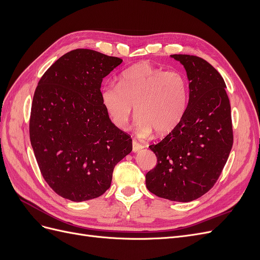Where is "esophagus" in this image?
<instances>
[{"instance_id":"obj_1","label":"esophagus","mask_w":260,"mask_h":260,"mask_svg":"<svg viewBox=\"0 0 260 260\" xmlns=\"http://www.w3.org/2000/svg\"><path fill=\"white\" fill-rule=\"evenodd\" d=\"M144 146L141 144V143H139L138 141H136V140H133L132 141V152L133 153H137V152H139L140 149H142Z\"/></svg>"}]
</instances>
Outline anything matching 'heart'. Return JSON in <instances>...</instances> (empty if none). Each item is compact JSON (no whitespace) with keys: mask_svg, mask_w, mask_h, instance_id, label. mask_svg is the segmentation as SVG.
I'll return each instance as SVG.
<instances>
[{"mask_svg":"<svg viewBox=\"0 0 260 260\" xmlns=\"http://www.w3.org/2000/svg\"><path fill=\"white\" fill-rule=\"evenodd\" d=\"M101 96L117 127H125L136 108L139 136L147 137L153 131L164 136L182 119L187 104V82L176 70L165 72L148 62H141L124 70L119 84L106 83Z\"/></svg>","mask_w":260,"mask_h":260,"instance_id":"obj_1","label":"heart"}]
</instances>
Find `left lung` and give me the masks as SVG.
Returning <instances> with one entry per match:
<instances>
[{
	"mask_svg": "<svg viewBox=\"0 0 260 260\" xmlns=\"http://www.w3.org/2000/svg\"><path fill=\"white\" fill-rule=\"evenodd\" d=\"M186 70L187 107L169 135L149 148L157 157L145 176L147 190L158 198L191 202L215 185L233 144L230 101L223 78L208 61L174 54Z\"/></svg>",
	"mask_w": 260,
	"mask_h": 260,
	"instance_id": "8db88e82",
	"label": "left lung"
}]
</instances>
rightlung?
Returning a JSON list of instances; mask_svg holds the SVG:
<instances>
[{"instance_id": "right-lung-1", "label": "right lung", "mask_w": 260, "mask_h": 260, "mask_svg": "<svg viewBox=\"0 0 260 260\" xmlns=\"http://www.w3.org/2000/svg\"><path fill=\"white\" fill-rule=\"evenodd\" d=\"M121 58L77 49L41 77L31 104V146L45 182L73 202L96 199L112 183L132 139L111 121L101 83Z\"/></svg>"}]
</instances>
